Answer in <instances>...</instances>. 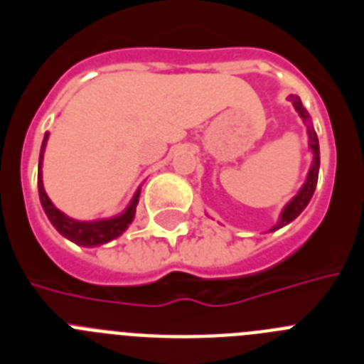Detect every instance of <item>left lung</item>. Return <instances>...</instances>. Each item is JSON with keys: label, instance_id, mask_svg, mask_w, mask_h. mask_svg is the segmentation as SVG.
<instances>
[{"label": "left lung", "instance_id": "obj_1", "mask_svg": "<svg viewBox=\"0 0 364 364\" xmlns=\"http://www.w3.org/2000/svg\"><path fill=\"white\" fill-rule=\"evenodd\" d=\"M290 100L294 102V107L297 109V112L301 114L302 120L308 124L306 125V127H308V138H310V149H311V153H314V162H311L310 171H308V178H306V182H304V186L301 188V191H299L297 195H295V197L291 198L288 204H286V208L282 210L279 222L269 231H275V230H279V228L286 226V224H290L294 218H297L299 215H301V211L306 208L308 202H310V198H311V195H314L315 186H317V176H319V162H321V160H319V140H317V133H315V129L311 127L310 117H308L306 109L302 107L301 98H299V96L291 95Z\"/></svg>", "mask_w": 364, "mask_h": 364}]
</instances>
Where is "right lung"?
<instances>
[{
	"label": "right lung",
	"mask_w": 364,
	"mask_h": 364,
	"mask_svg": "<svg viewBox=\"0 0 364 364\" xmlns=\"http://www.w3.org/2000/svg\"><path fill=\"white\" fill-rule=\"evenodd\" d=\"M47 138H49V133L45 134L43 144H41L40 151V171H38V191H40V200L41 205H43L45 215L49 217L50 224L56 228L63 237H67L73 242L80 244V246H100V244H105L109 240L117 239L127 230L131 222H133L134 213H136V204L138 197H140V189L134 193L133 200H131L129 208L124 211L118 217L112 218H102V220L95 222H80L74 220V218H69L67 215H63L62 211L54 208V204L50 202V198L47 197L45 193L43 182H41V160H43V151L45 144H47Z\"/></svg>",
	"instance_id": "obj_1"
}]
</instances>
